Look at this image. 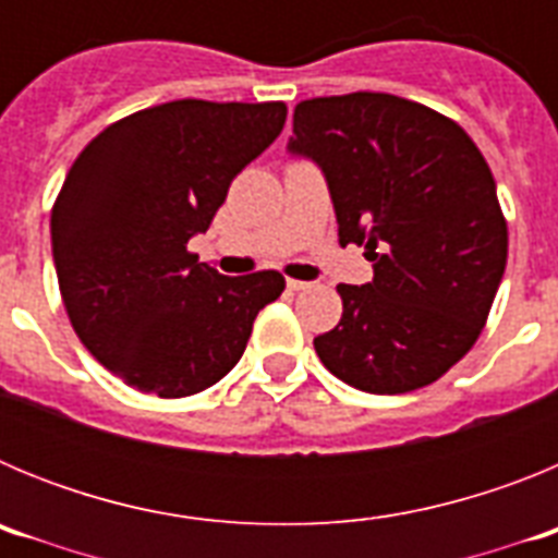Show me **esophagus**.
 <instances>
[{
	"label": "esophagus",
	"mask_w": 558,
	"mask_h": 558,
	"mask_svg": "<svg viewBox=\"0 0 558 558\" xmlns=\"http://www.w3.org/2000/svg\"><path fill=\"white\" fill-rule=\"evenodd\" d=\"M288 288L290 290H307V288H313V282H302V279H288Z\"/></svg>",
	"instance_id": "1"
}]
</instances>
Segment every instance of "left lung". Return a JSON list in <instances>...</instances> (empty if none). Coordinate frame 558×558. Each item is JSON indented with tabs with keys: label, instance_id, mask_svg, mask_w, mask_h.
I'll use <instances>...</instances> for the list:
<instances>
[{
	"label": "left lung",
	"instance_id": "1",
	"mask_svg": "<svg viewBox=\"0 0 558 558\" xmlns=\"http://www.w3.org/2000/svg\"><path fill=\"white\" fill-rule=\"evenodd\" d=\"M288 150L322 167L340 245L374 263L372 282L338 284L322 363L368 393L436 383L475 347L509 256L483 153L450 117L383 92L299 102Z\"/></svg>",
	"mask_w": 558,
	"mask_h": 558
}]
</instances>
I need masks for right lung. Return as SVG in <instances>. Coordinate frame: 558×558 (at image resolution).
<instances>
[{
    "mask_svg": "<svg viewBox=\"0 0 558 558\" xmlns=\"http://www.w3.org/2000/svg\"><path fill=\"white\" fill-rule=\"evenodd\" d=\"M284 117V102H165L97 133L66 172L49 220L63 307L128 386L165 399L215 386L282 295L279 270L229 279L186 243Z\"/></svg>",
    "mask_w": 558,
    "mask_h": 558,
    "instance_id": "obj_1",
    "label": "right lung"
}]
</instances>
